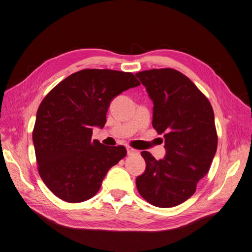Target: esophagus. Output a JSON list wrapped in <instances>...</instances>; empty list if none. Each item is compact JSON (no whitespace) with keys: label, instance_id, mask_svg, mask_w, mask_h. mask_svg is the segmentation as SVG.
<instances>
[{"label":"esophagus","instance_id":"34e87169","mask_svg":"<svg viewBox=\"0 0 252 252\" xmlns=\"http://www.w3.org/2000/svg\"><path fill=\"white\" fill-rule=\"evenodd\" d=\"M126 151H127V154H128V155H132V154H134V153H137V152H138L137 150H135V149H133V148H131V147H126Z\"/></svg>","mask_w":252,"mask_h":252}]
</instances>
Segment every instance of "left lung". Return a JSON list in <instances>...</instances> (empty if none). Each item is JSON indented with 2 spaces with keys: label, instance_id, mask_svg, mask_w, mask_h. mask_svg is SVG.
<instances>
[{
  "label": "left lung",
  "instance_id": "left-lung-1",
  "mask_svg": "<svg viewBox=\"0 0 252 252\" xmlns=\"http://www.w3.org/2000/svg\"><path fill=\"white\" fill-rule=\"evenodd\" d=\"M153 101L152 126L163 134L166 156L156 160L148 151L145 173L136 178L140 195L151 205L170 208L184 203L210 169L218 149L209 100L190 79L172 68L136 74Z\"/></svg>",
  "mask_w": 252,
  "mask_h": 252
}]
</instances>
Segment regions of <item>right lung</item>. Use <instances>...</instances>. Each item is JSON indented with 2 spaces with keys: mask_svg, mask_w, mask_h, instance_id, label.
I'll return each instance as SVG.
<instances>
[{
  "mask_svg": "<svg viewBox=\"0 0 252 252\" xmlns=\"http://www.w3.org/2000/svg\"><path fill=\"white\" fill-rule=\"evenodd\" d=\"M140 85L132 73L82 69L71 74L42 100L32 132L42 181L56 196L81 203L99 191L104 176L126 155L124 146L92 139L102 128L112 100Z\"/></svg>",
  "mask_w": 252,
  "mask_h": 252,
  "instance_id": "obj_1",
  "label": "right lung"
}]
</instances>
